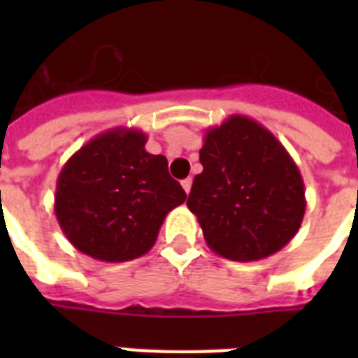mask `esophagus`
<instances>
[{
    "instance_id": "obj_1",
    "label": "esophagus",
    "mask_w": 358,
    "mask_h": 358,
    "mask_svg": "<svg viewBox=\"0 0 358 358\" xmlns=\"http://www.w3.org/2000/svg\"><path fill=\"white\" fill-rule=\"evenodd\" d=\"M191 185H193V180L191 178H185L182 180V187H184V191L189 195V191H191Z\"/></svg>"
}]
</instances>
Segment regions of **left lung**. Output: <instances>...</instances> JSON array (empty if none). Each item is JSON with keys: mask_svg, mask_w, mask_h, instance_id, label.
<instances>
[{"mask_svg": "<svg viewBox=\"0 0 358 358\" xmlns=\"http://www.w3.org/2000/svg\"><path fill=\"white\" fill-rule=\"evenodd\" d=\"M199 154L202 173L193 180L187 208L213 252L255 262L292 241L305 215V184L269 129L232 115L208 129Z\"/></svg>", "mask_w": 358, "mask_h": 358, "instance_id": "1", "label": "left lung"}]
</instances>
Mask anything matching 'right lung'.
<instances>
[{
  "mask_svg": "<svg viewBox=\"0 0 358 358\" xmlns=\"http://www.w3.org/2000/svg\"><path fill=\"white\" fill-rule=\"evenodd\" d=\"M139 129L96 135L64 163L55 217L66 239L102 262H128L156 243L167 213L187 199L165 156L145 150Z\"/></svg>",
  "mask_w": 358,
  "mask_h": 358,
  "instance_id": "obj_1",
  "label": "right lung"
}]
</instances>
